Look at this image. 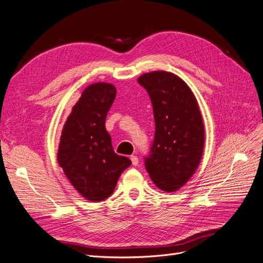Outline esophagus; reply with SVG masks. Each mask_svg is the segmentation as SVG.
<instances>
[{
	"mask_svg": "<svg viewBox=\"0 0 263 263\" xmlns=\"http://www.w3.org/2000/svg\"><path fill=\"white\" fill-rule=\"evenodd\" d=\"M131 161H132L133 166H138L139 164V158L137 156H134V155H132L131 156Z\"/></svg>",
	"mask_w": 263,
	"mask_h": 263,
	"instance_id": "1",
	"label": "esophagus"
}]
</instances>
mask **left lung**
Masks as SVG:
<instances>
[{
    "label": "left lung",
    "mask_w": 263,
    "mask_h": 263,
    "mask_svg": "<svg viewBox=\"0 0 263 263\" xmlns=\"http://www.w3.org/2000/svg\"><path fill=\"white\" fill-rule=\"evenodd\" d=\"M138 82L151 97L156 125L145 168L157 187L178 191L195 173L203 152L205 130L197 101L172 72L144 73Z\"/></svg>",
    "instance_id": "obj_1"
}]
</instances>
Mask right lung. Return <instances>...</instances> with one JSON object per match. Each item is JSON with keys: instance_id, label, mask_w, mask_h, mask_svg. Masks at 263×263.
Returning a JSON list of instances; mask_svg holds the SVG:
<instances>
[{"instance_id": "right-lung-1", "label": "right lung", "mask_w": 263, "mask_h": 263, "mask_svg": "<svg viewBox=\"0 0 263 263\" xmlns=\"http://www.w3.org/2000/svg\"><path fill=\"white\" fill-rule=\"evenodd\" d=\"M116 87L94 83L73 106L62 132L57 160L72 186L91 201L108 198L131 160L114 152L106 131V116L115 101Z\"/></svg>"}]
</instances>
